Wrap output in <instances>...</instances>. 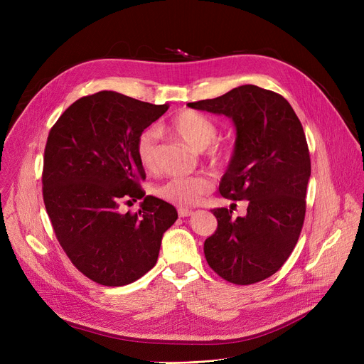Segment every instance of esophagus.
<instances>
[{"label":"esophagus","instance_id":"34e87169","mask_svg":"<svg viewBox=\"0 0 364 364\" xmlns=\"http://www.w3.org/2000/svg\"><path fill=\"white\" fill-rule=\"evenodd\" d=\"M194 212L191 210V209H186V207H180L178 209V216L180 218H188V216H191Z\"/></svg>","mask_w":364,"mask_h":364}]
</instances>
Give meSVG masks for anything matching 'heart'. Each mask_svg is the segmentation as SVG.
Wrapping results in <instances>:
<instances>
[{"label":"heart","instance_id":"1","mask_svg":"<svg viewBox=\"0 0 364 364\" xmlns=\"http://www.w3.org/2000/svg\"><path fill=\"white\" fill-rule=\"evenodd\" d=\"M171 129L193 149L201 152L207 149V159L215 166H222L228 160V152L212 143L218 138L216 122L198 111L186 109L178 112L170 121ZM155 141L157 132L154 128H148L136 138V157L139 164L145 170H151L155 161ZM212 183L203 176L191 177H174L155 188V196L173 203L176 205H194L200 201L204 193L210 190Z\"/></svg>","mask_w":364,"mask_h":364}]
</instances>
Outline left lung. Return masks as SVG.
I'll list each match as a JSON object with an SVG mask.
<instances>
[{
	"mask_svg": "<svg viewBox=\"0 0 364 364\" xmlns=\"http://www.w3.org/2000/svg\"><path fill=\"white\" fill-rule=\"evenodd\" d=\"M187 105L232 119L235 149L219 190L249 203L242 218L212 210L218 230L204 242L205 261L232 284L264 281L289 257L305 218L311 161L302 125L285 97L255 85Z\"/></svg>",
	"mask_w": 364,
	"mask_h": 364,
	"instance_id": "left-lung-1",
	"label": "left lung"
}]
</instances>
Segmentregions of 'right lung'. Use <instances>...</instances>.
<instances>
[{
    "instance_id": "1",
    "label": "right lung",
    "mask_w": 364,
    "mask_h": 364,
    "mask_svg": "<svg viewBox=\"0 0 364 364\" xmlns=\"http://www.w3.org/2000/svg\"><path fill=\"white\" fill-rule=\"evenodd\" d=\"M168 109L112 90L83 96L50 129L43 198L56 237L72 264L105 287L128 285L157 264L176 207L145 196L136 138ZM142 198L138 214L121 200Z\"/></svg>"
}]
</instances>
